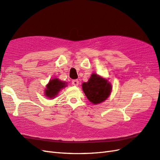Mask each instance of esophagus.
I'll return each instance as SVG.
<instances>
[{
  "label": "esophagus",
  "mask_w": 160,
  "mask_h": 160,
  "mask_svg": "<svg viewBox=\"0 0 160 160\" xmlns=\"http://www.w3.org/2000/svg\"><path fill=\"white\" fill-rule=\"evenodd\" d=\"M72 84L73 85H75V86H77V85H79V81L77 80V79L72 80Z\"/></svg>",
  "instance_id": "34e87169"
}]
</instances>
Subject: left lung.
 <instances>
[{
    "label": "left lung",
    "mask_w": 160,
    "mask_h": 160,
    "mask_svg": "<svg viewBox=\"0 0 160 160\" xmlns=\"http://www.w3.org/2000/svg\"><path fill=\"white\" fill-rule=\"evenodd\" d=\"M82 88L88 99L94 104L103 102L111 91V85L108 81L95 73L91 75L88 82L83 83Z\"/></svg>",
    "instance_id": "left-lung-1"
}]
</instances>
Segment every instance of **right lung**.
<instances>
[{
    "mask_svg": "<svg viewBox=\"0 0 160 160\" xmlns=\"http://www.w3.org/2000/svg\"><path fill=\"white\" fill-rule=\"evenodd\" d=\"M66 86L65 82H62L58 79H53L47 85L45 95L49 98H54L61 89Z\"/></svg>",
    "mask_w": 160,
    "mask_h": 160,
    "instance_id": "1",
    "label": "right lung"
}]
</instances>
